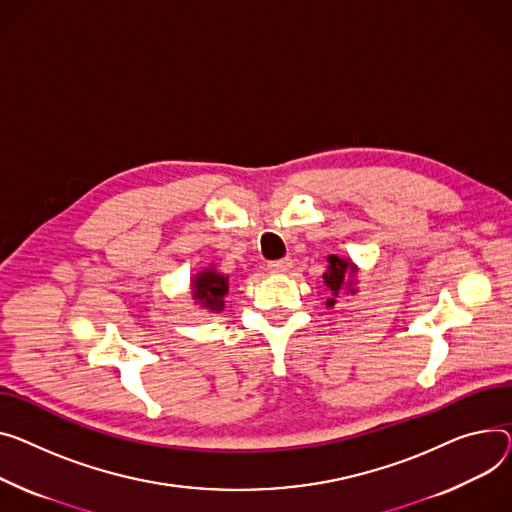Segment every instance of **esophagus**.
I'll return each mask as SVG.
<instances>
[{
	"label": "esophagus",
	"instance_id": "obj_1",
	"mask_svg": "<svg viewBox=\"0 0 512 512\" xmlns=\"http://www.w3.org/2000/svg\"><path fill=\"white\" fill-rule=\"evenodd\" d=\"M294 265V261L290 257H284V259H278V261H271L267 267L271 274H286V271H290Z\"/></svg>",
	"mask_w": 512,
	"mask_h": 512
}]
</instances>
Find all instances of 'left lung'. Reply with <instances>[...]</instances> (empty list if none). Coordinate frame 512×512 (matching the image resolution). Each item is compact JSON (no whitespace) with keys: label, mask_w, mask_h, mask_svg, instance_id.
<instances>
[{"label":"left lung","mask_w":512,"mask_h":512,"mask_svg":"<svg viewBox=\"0 0 512 512\" xmlns=\"http://www.w3.org/2000/svg\"><path fill=\"white\" fill-rule=\"evenodd\" d=\"M327 261H329V267H327V271L323 274V280H325V286L331 292V298L327 300V306H333L335 298L339 294H344L346 290L350 294L356 292L352 288V284H356V271H358V267L350 259H342V257H337V255H329Z\"/></svg>","instance_id":"left-lung-1"}]
</instances>
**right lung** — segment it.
<instances>
[{
	"instance_id": "right-lung-1",
	"label": "right lung",
	"mask_w": 512,
	"mask_h": 512,
	"mask_svg": "<svg viewBox=\"0 0 512 512\" xmlns=\"http://www.w3.org/2000/svg\"><path fill=\"white\" fill-rule=\"evenodd\" d=\"M191 290L201 309L220 313L224 309V296L228 294V276L220 274L214 267L203 269L191 280Z\"/></svg>"
}]
</instances>
